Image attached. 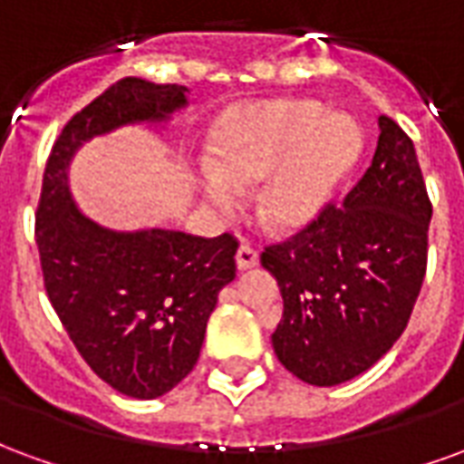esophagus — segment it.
I'll return each mask as SVG.
<instances>
[{"label":"esophagus","mask_w":464,"mask_h":464,"mask_svg":"<svg viewBox=\"0 0 464 464\" xmlns=\"http://www.w3.org/2000/svg\"><path fill=\"white\" fill-rule=\"evenodd\" d=\"M236 266H238V271H251V268L258 266V253L253 251L251 246L243 243L241 248L236 251Z\"/></svg>","instance_id":"34e87169"}]
</instances>
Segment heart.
Masks as SVG:
<instances>
[{
  "instance_id": "heart-1",
  "label": "heart",
  "mask_w": 464,
  "mask_h": 464,
  "mask_svg": "<svg viewBox=\"0 0 464 464\" xmlns=\"http://www.w3.org/2000/svg\"><path fill=\"white\" fill-rule=\"evenodd\" d=\"M362 151L365 136L353 116L325 111L313 99L256 102L211 133L198 191L228 218L241 211V191L258 186V221L276 233H298L328 211Z\"/></svg>"
}]
</instances>
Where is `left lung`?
<instances>
[{
    "mask_svg": "<svg viewBox=\"0 0 464 464\" xmlns=\"http://www.w3.org/2000/svg\"><path fill=\"white\" fill-rule=\"evenodd\" d=\"M378 129L372 163L341 208L261 256L283 295L273 350L318 388L358 378L395 345L425 278L432 206L418 153L392 119Z\"/></svg>",
    "mask_w": 464,
    "mask_h": 464,
    "instance_id": "8db88e82",
    "label": "left lung"
}]
</instances>
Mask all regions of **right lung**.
<instances>
[{
	"label": "right lung",
	"mask_w": 464,
	"mask_h": 464,
	"mask_svg": "<svg viewBox=\"0 0 464 464\" xmlns=\"http://www.w3.org/2000/svg\"><path fill=\"white\" fill-rule=\"evenodd\" d=\"M188 89L121 79L66 123L46 161L36 208L44 285L82 358L121 395L153 400L196 365L206 323L236 278L228 233L198 238L171 228L116 231L86 216L69 169L86 143L126 129H166Z\"/></svg>",
	"instance_id": "right-lung-1"
}]
</instances>
